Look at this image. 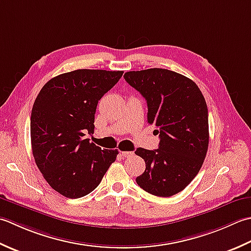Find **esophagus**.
Returning <instances> with one entry per match:
<instances>
[{
    "label": "esophagus",
    "instance_id": "obj_1",
    "mask_svg": "<svg viewBox=\"0 0 251 251\" xmlns=\"http://www.w3.org/2000/svg\"><path fill=\"white\" fill-rule=\"evenodd\" d=\"M120 155L124 158H130L133 156L132 151H120Z\"/></svg>",
    "mask_w": 251,
    "mask_h": 251
}]
</instances>
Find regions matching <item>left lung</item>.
I'll return each mask as SVG.
<instances>
[{
  "label": "left lung",
  "instance_id": "left-lung-1",
  "mask_svg": "<svg viewBox=\"0 0 251 251\" xmlns=\"http://www.w3.org/2000/svg\"><path fill=\"white\" fill-rule=\"evenodd\" d=\"M124 78L147 101V122L159 133V147L135 151L146 163L139 186L151 195L170 197L197 176L209 144L206 100L193 80L175 71H127Z\"/></svg>",
  "mask_w": 251,
  "mask_h": 251
}]
</instances>
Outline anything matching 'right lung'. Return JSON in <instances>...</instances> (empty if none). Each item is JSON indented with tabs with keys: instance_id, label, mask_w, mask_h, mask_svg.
Segmentation results:
<instances>
[{
	"instance_id": "obj_1",
	"label": "right lung",
	"mask_w": 251,
	"mask_h": 251,
	"mask_svg": "<svg viewBox=\"0 0 251 251\" xmlns=\"http://www.w3.org/2000/svg\"><path fill=\"white\" fill-rule=\"evenodd\" d=\"M124 71L78 69L44 84L31 111L34 161L50 186L67 198L88 195L99 186L118 150H101L84 133L94 132L99 100Z\"/></svg>"
}]
</instances>
